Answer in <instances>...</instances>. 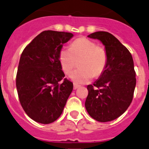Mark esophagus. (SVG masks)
Instances as JSON below:
<instances>
[{"mask_svg": "<svg viewBox=\"0 0 149 149\" xmlns=\"http://www.w3.org/2000/svg\"><path fill=\"white\" fill-rule=\"evenodd\" d=\"M80 87V86L77 84H75V83H74V86H73V88L74 89V90H76L77 88H78Z\"/></svg>", "mask_w": 149, "mask_h": 149, "instance_id": "obj_1", "label": "esophagus"}]
</instances>
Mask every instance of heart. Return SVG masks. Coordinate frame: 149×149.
<instances>
[{"instance_id": "heart-1", "label": "heart", "mask_w": 149, "mask_h": 149, "mask_svg": "<svg viewBox=\"0 0 149 149\" xmlns=\"http://www.w3.org/2000/svg\"><path fill=\"white\" fill-rule=\"evenodd\" d=\"M59 62L66 74H69L79 62L80 69L70 75L74 83H88L93 77H100L104 72L107 63L105 49L93 41L86 37H80L72 42L69 48H62L59 52Z\"/></svg>"}]
</instances>
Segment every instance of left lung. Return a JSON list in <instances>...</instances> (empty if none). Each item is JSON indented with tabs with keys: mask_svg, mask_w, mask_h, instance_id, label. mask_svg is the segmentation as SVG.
<instances>
[{
	"mask_svg": "<svg viewBox=\"0 0 149 149\" xmlns=\"http://www.w3.org/2000/svg\"><path fill=\"white\" fill-rule=\"evenodd\" d=\"M88 37L97 39L105 46L106 69L93 85H88L85 106L91 117L100 122L118 118L132 101L136 85L134 62L130 51L113 35L98 31Z\"/></svg>",
	"mask_w": 149,
	"mask_h": 149,
	"instance_id": "left-lung-1",
	"label": "left lung"
}]
</instances>
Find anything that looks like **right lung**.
Returning <instances> with one entry per match:
<instances>
[{"label":"right lung","instance_id":"right-lung-1","mask_svg":"<svg viewBox=\"0 0 149 149\" xmlns=\"http://www.w3.org/2000/svg\"><path fill=\"white\" fill-rule=\"evenodd\" d=\"M73 34L45 31L30 42L21 54L16 77L19 102L31 119L47 124L63 112L73 89L64 78L58 55Z\"/></svg>","mask_w":149,"mask_h":149}]
</instances>
